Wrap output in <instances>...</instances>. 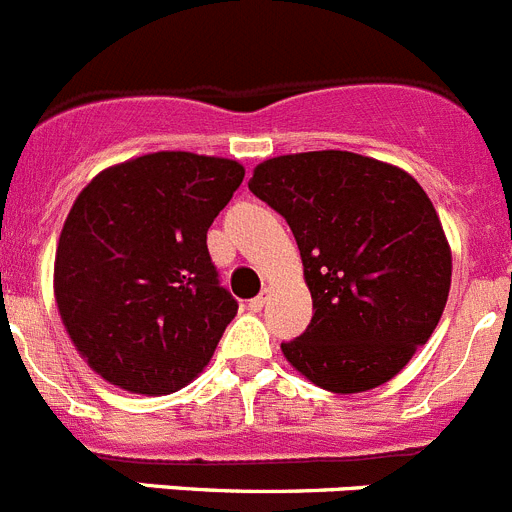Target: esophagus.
<instances>
[{"label":"esophagus","mask_w":512,"mask_h":512,"mask_svg":"<svg viewBox=\"0 0 512 512\" xmlns=\"http://www.w3.org/2000/svg\"><path fill=\"white\" fill-rule=\"evenodd\" d=\"M269 289H264V292L259 294V297H253L251 302H248V309H251V312H261V309H264V304L269 302Z\"/></svg>","instance_id":"1"}]
</instances>
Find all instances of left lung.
I'll return each mask as SVG.
<instances>
[{"mask_svg":"<svg viewBox=\"0 0 512 512\" xmlns=\"http://www.w3.org/2000/svg\"><path fill=\"white\" fill-rule=\"evenodd\" d=\"M248 190L297 238L312 322L281 353L314 386L363 393L388 383L437 330L452 251L424 187L355 152L261 162Z\"/></svg>","mask_w":512,"mask_h":512,"instance_id":"obj_1","label":"left lung"}]
</instances>
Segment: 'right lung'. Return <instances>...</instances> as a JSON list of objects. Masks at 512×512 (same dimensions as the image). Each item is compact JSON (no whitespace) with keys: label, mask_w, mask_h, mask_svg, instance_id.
<instances>
[{"label":"right lung","mask_w":512,"mask_h":512,"mask_svg":"<svg viewBox=\"0 0 512 512\" xmlns=\"http://www.w3.org/2000/svg\"><path fill=\"white\" fill-rule=\"evenodd\" d=\"M236 159L152 152L98 172L65 218L55 302L65 332L111 386L185 388L238 302L220 287L208 228L243 182Z\"/></svg>","instance_id":"right-lung-1"}]
</instances>
